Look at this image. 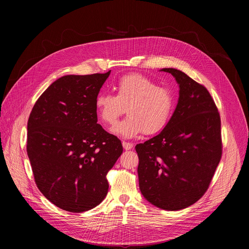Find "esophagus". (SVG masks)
Listing matches in <instances>:
<instances>
[{"label": "esophagus", "mask_w": 249, "mask_h": 249, "mask_svg": "<svg viewBox=\"0 0 249 249\" xmlns=\"http://www.w3.org/2000/svg\"><path fill=\"white\" fill-rule=\"evenodd\" d=\"M122 146H123V148H124L126 151L131 150V149L134 147V145H133L132 143H129V142H125V141L122 142Z\"/></svg>", "instance_id": "34e87169"}]
</instances>
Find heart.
Segmentation results:
<instances>
[{
  "label": "heart",
  "mask_w": 249,
  "mask_h": 249,
  "mask_svg": "<svg viewBox=\"0 0 249 249\" xmlns=\"http://www.w3.org/2000/svg\"><path fill=\"white\" fill-rule=\"evenodd\" d=\"M116 94L99 92L94 99L98 119L113 126L125 111L128 117L112 131L124 138L141 133L153 135L161 131L171 115L174 97L170 89L140 74L121 77L114 86Z\"/></svg>",
  "instance_id": "heart-1"
}]
</instances>
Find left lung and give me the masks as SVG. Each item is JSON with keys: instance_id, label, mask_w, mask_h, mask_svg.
I'll return each mask as SVG.
<instances>
[{"instance_id": "obj_1", "label": "left lung", "mask_w": 249, "mask_h": 249, "mask_svg": "<svg viewBox=\"0 0 249 249\" xmlns=\"http://www.w3.org/2000/svg\"><path fill=\"white\" fill-rule=\"evenodd\" d=\"M179 86L176 108L163 130L135 149L141 193L151 204L178 211L207 191L222 158L221 117L208 89L173 68Z\"/></svg>"}]
</instances>
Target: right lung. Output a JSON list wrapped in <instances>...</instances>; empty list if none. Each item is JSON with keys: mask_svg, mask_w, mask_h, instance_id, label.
Returning a JSON list of instances; mask_svg holds the SVG:
<instances>
[{"mask_svg": "<svg viewBox=\"0 0 249 249\" xmlns=\"http://www.w3.org/2000/svg\"><path fill=\"white\" fill-rule=\"evenodd\" d=\"M68 75L35 102L27 122V156L40 192L72 213L99 205L106 174L123 152L121 141L97 124L94 99L110 75Z\"/></svg>", "mask_w": 249, "mask_h": 249, "instance_id": "1", "label": "right lung"}]
</instances>
